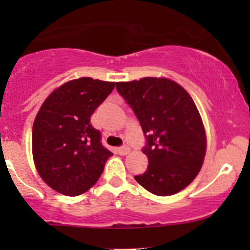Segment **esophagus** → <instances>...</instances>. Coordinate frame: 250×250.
<instances>
[{
	"mask_svg": "<svg viewBox=\"0 0 250 250\" xmlns=\"http://www.w3.org/2000/svg\"><path fill=\"white\" fill-rule=\"evenodd\" d=\"M129 151H130V148H129L128 146H122V147L117 148V153L120 155H127Z\"/></svg>",
	"mask_w": 250,
	"mask_h": 250,
	"instance_id": "obj_1",
	"label": "esophagus"
}]
</instances>
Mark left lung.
I'll list each match as a JSON object with an SVG mask.
<instances>
[{
    "label": "left lung",
    "mask_w": 250,
    "mask_h": 250,
    "mask_svg": "<svg viewBox=\"0 0 250 250\" xmlns=\"http://www.w3.org/2000/svg\"><path fill=\"white\" fill-rule=\"evenodd\" d=\"M117 93L141 125L148 168L135 180L148 191L169 196L199 174L206 155V133L196 105L176 82L145 77L117 82Z\"/></svg>",
    "instance_id": "8db88e82"
}]
</instances>
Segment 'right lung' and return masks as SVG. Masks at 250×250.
Masks as SVG:
<instances>
[{
    "instance_id": "right-lung-1",
    "label": "right lung",
    "mask_w": 250,
    "mask_h": 250,
    "mask_svg": "<svg viewBox=\"0 0 250 250\" xmlns=\"http://www.w3.org/2000/svg\"><path fill=\"white\" fill-rule=\"evenodd\" d=\"M114 87V82L81 77L43 102L33 125V155L40 176L54 190L76 196L101 176L113 153L103 147L90 116Z\"/></svg>"
}]
</instances>
